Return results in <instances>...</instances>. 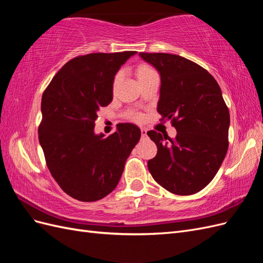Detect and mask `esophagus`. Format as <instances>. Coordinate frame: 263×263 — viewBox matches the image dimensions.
Listing matches in <instances>:
<instances>
[{
    "mask_svg": "<svg viewBox=\"0 0 263 263\" xmlns=\"http://www.w3.org/2000/svg\"><path fill=\"white\" fill-rule=\"evenodd\" d=\"M140 132H141V136L142 137H146L147 136V129L146 128H141Z\"/></svg>",
    "mask_w": 263,
    "mask_h": 263,
    "instance_id": "1",
    "label": "esophagus"
}]
</instances>
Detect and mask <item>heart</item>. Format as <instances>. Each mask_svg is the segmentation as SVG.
<instances>
[{"mask_svg":"<svg viewBox=\"0 0 263 263\" xmlns=\"http://www.w3.org/2000/svg\"><path fill=\"white\" fill-rule=\"evenodd\" d=\"M150 71H153V69H151L150 67H148V66H146V65L140 66V67L138 68V78L141 77V76L147 74L148 72H150ZM119 79H121V73H117V74L115 76V78H114V81H113V86H114V87H116V85H117V83H118V81H119Z\"/></svg>","mask_w":263,"mask_h":263,"instance_id":"obj_1","label":"heart"}]
</instances>
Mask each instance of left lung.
<instances>
[{
  "label": "left lung",
  "mask_w": 263,
  "mask_h": 263,
  "mask_svg": "<svg viewBox=\"0 0 263 263\" xmlns=\"http://www.w3.org/2000/svg\"><path fill=\"white\" fill-rule=\"evenodd\" d=\"M160 74L158 113L172 119L174 139L148 132L157 156L148 161L151 176L178 195L200 192L216 176L228 149L229 110L221 90L201 66L178 54L139 52Z\"/></svg>",
  "instance_id": "8db88e82"
}]
</instances>
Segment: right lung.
I'll use <instances>...</instances> for the list:
<instances>
[{
	"instance_id": "1",
	"label": "right lung",
	"mask_w": 263,
	"mask_h": 263,
	"mask_svg": "<svg viewBox=\"0 0 263 263\" xmlns=\"http://www.w3.org/2000/svg\"><path fill=\"white\" fill-rule=\"evenodd\" d=\"M136 53L98 52L73 58L43 94L39 144L52 178L76 200L95 202L112 192L139 141L140 129L129 123L119 124L108 137L94 133L100 108L113 100L116 73Z\"/></svg>"
}]
</instances>
